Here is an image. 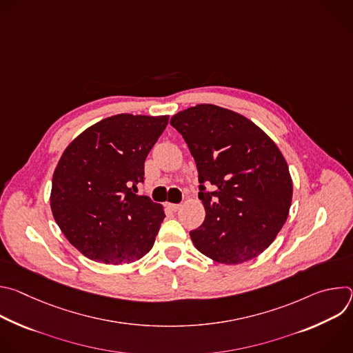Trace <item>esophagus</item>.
I'll list each match as a JSON object with an SVG mask.
<instances>
[{
	"label": "esophagus",
	"mask_w": 353,
	"mask_h": 353,
	"mask_svg": "<svg viewBox=\"0 0 353 353\" xmlns=\"http://www.w3.org/2000/svg\"><path fill=\"white\" fill-rule=\"evenodd\" d=\"M169 208L176 212V211H179L181 208V204H169Z\"/></svg>",
	"instance_id": "1"
}]
</instances>
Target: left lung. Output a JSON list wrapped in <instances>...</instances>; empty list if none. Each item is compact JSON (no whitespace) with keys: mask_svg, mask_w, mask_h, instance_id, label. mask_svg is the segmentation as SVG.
Returning a JSON list of instances; mask_svg holds the SVG:
<instances>
[{"mask_svg":"<svg viewBox=\"0 0 353 353\" xmlns=\"http://www.w3.org/2000/svg\"><path fill=\"white\" fill-rule=\"evenodd\" d=\"M170 124L195 161L205 208L203 225L190 232L195 248L228 265L256 259L275 240L292 204L281 150L253 121L215 105L179 112Z\"/></svg>","mask_w":353,"mask_h":353,"instance_id":"obj_1","label":"left lung"}]
</instances>
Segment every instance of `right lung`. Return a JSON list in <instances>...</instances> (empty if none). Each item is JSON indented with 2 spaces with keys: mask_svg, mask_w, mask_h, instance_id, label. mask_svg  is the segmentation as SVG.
Listing matches in <instances>:
<instances>
[{
  "mask_svg": "<svg viewBox=\"0 0 353 353\" xmlns=\"http://www.w3.org/2000/svg\"><path fill=\"white\" fill-rule=\"evenodd\" d=\"M169 116L116 114L93 124L64 150L53 174L50 207L68 241L97 263L142 259L165 211L146 195L143 163Z\"/></svg>",
  "mask_w": 353,
  "mask_h": 353,
  "instance_id": "add662e5",
  "label": "right lung"
}]
</instances>
